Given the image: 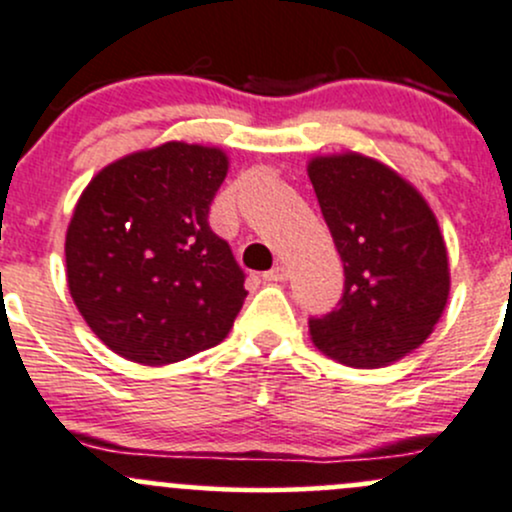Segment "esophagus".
<instances>
[{"mask_svg": "<svg viewBox=\"0 0 512 512\" xmlns=\"http://www.w3.org/2000/svg\"><path fill=\"white\" fill-rule=\"evenodd\" d=\"M262 279H265V282H270V284L284 282V279H287V270H284L282 265H277V267H272L270 272H265V274H262Z\"/></svg>", "mask_w": 512, "mask_h": 512, "instance_id": "34e87169", "label": "esophagus"}]
</instances>
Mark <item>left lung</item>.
Wrapping results in <instances>:
<instances>
[{"instance_id": "8db88e82", "label": "left lung", "mask_w": 512, "mask_h": 512, "mask_svg": "<svg viewBox=\"0 0 512 512\" xmlns=\"http://www.w3.org/2000/svg\"><path fill=\"white\" fill-rule=\"evenodd\" d=\"M343 260V297L311 319L314 346L351 368H383L422 346L449 299L437 215L410 181L358 152L306 166Z\"/></svg>"}]
</instances>
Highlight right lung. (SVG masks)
<instances>
[{
  "label": "right lung",
  "instance_id": "add662e5",
  "mask_svg": "<svg viewBox=\"0 0 512 512\" xmlns=\"http://www.w3.org/2000/svg\"><path fill=\"white\" fill-rule=\"evenodd\" d=\"M228 154L166 142L112 161L80 193L66 277L85 324L110 351L169 365L218 346L245 301V274L208 211Z\"/></svg>",
  "mask_w": 512,
  "mask_h": 512
}]
</instances>
